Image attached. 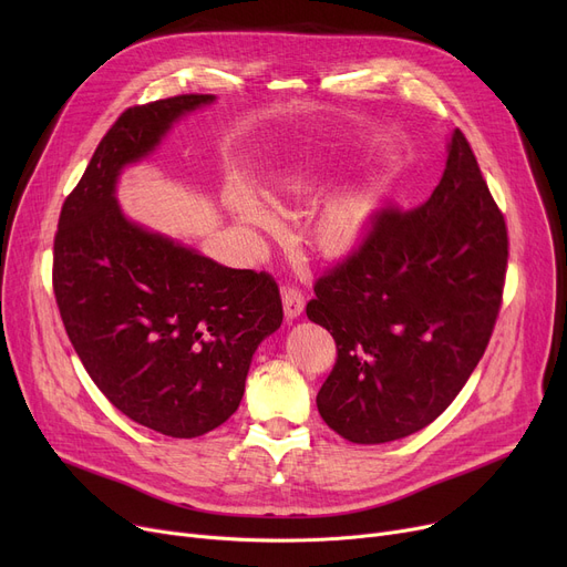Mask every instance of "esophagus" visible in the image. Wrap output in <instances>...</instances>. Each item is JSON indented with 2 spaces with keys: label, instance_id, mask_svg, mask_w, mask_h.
Returning <instances> with one entry per match:
<instances>
[{
  "label": "esophagus",
  "instance_id": "esophagus-1",
  "mask_svg": "<svg viewBox=\"0 0 567 567\" xmlns=\"http://www.w3.org/2000/svg\"><path fill=\"white\" fill-rule=\"evenodd\" d=\"M282 306H285V317L287 319L299 317L303 312V308H306L303 291L299 287H293V285L285 287L282 289Z\"/></svg>",
  "mask_w": 567,
  "mask_h": 567
}]
</instances>
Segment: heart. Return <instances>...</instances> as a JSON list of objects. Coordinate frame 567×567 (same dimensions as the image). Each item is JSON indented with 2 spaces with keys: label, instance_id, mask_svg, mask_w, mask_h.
I'll return each mask as SVG.
<instances>
[{
  "label": "heart",
  "instance_id": "heart-1",
  "mask_svg": "<svg viewBox=\"0 0 567 567\" xmlns=\"http://www.w3.org/2000/svg\"><path fill=\"white\" fill-rule=\"evenodd\" d=\"M323 169L312 158H296L285 163L274 176V202L282 208L296 202L315 197L321 190ZM234 216L248 227H259L274 231L278 229V216L257 193L238 186L227 195ZM377 190L355 188L342 193L333 202L326 204L312 223V244L331 257L349 255L361 246L372 216L377 212Z\"/></svg>",
  "mask_w": 567,
  "mask_h": 567
}]
</instances>
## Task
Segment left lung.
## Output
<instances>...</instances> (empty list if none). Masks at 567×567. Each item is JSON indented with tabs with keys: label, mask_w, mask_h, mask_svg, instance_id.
Masks as SVG:
<instances>
[{
	"label": "left lung",
	"mask_w": 567,
	"mask_h": 567,
	"mask_svg": "<svg viewBox=\"0 0 567 567\" xmlns=\"http://www.w3.org/2000/svg\"><path fill=\"white\" fill-rule=\"evenodd\" d=\"M505 266L508 227L457 128L430 199L381 208L315 282L308 319L338 347L317 395L323 423L351 443H385L439 419L489 344Z\"/></svg>",
	"instance_id": "8db88e82"
}]
</instances>
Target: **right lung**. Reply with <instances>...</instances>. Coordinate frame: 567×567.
<instances>
[{"instance_id": "obj_1", "label": "right lung", "mask_w": 567, "mask_h": 567, "mask_svg": "<svg viewBox=\"0 0 567 567\" xmlns=\"http://www.w3.org/2000/svg\"><path fill=\"white\" fill-rule=\"evenodd\" d=\"M212 101L182 94L118 114L54 234L52 289L84 370L131 421L174 439L229 419L257 344L282 323L271 276L146 231L114 199L122 169L154 152L178 116Z\"/></svg>"}]
</instances>
